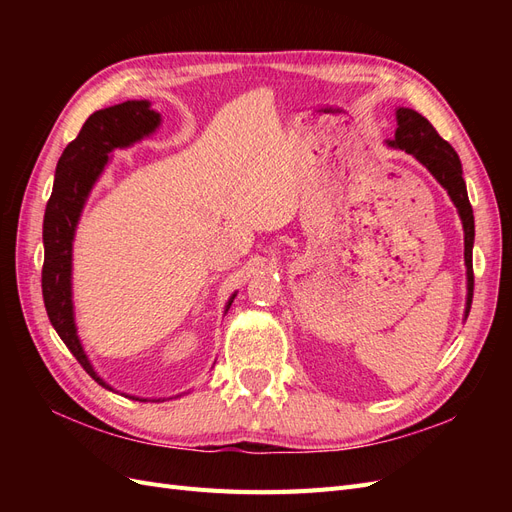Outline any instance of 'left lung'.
Masks as SVG:
<instances>
[{"label":"left lung","instance_id":"left-lung-1","mask_svg":"<svg viewBox=\"0 0 512 512\" xmlns=\"http://www.w3.org/2000/svg\"><path fill=\"white\" fill-rule=\"evenodd\" d=\"M391 147L404 149L421 162L429 173L438 179V183L451 196L453 205L459 211L463 224V258H466L468 269V301H466V318L472 307L474 294V271H472V247H474V213L463 181V170L457 151L448 145L444 138L436 132V128L412 108H397V130L395 138L389 141Z\"/></svg>","mask_w":512,"mask_h":512}]
</instances>
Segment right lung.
Listing matches in <instances>:
<instances>
[{"label":"right lung","mask_w":512,"mask_h":512,"mask_svg":"<svg viewBox=\"0 0 512 512\" xmlns=\"http://www.w3.org/2000/svg\"><path fill=\"white\" fill-rule=\"evenodd\" d=\"M160 121V113L153 111L147 100H128L89 115L79 136L61 153L55 170L53 194L44 211L42 297L46 314H49L61 342L76 356V361L108 391L113 389L96 374L81 346L79 335H76L72 307V241L85 200L108 164V153L130 147L156 132ZM232 299H235V294L230 297L226 312ZM128 397L147 401L132 395Z\"/></svg>","instance_id":"1"}]
</instances>
